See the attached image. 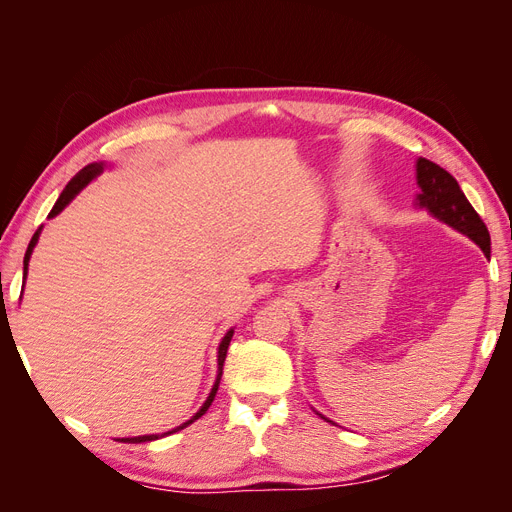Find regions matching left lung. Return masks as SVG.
Wrapping results in <instances>:
<instances>
[{"mask_svg":"<svg viewBox=\"0 0 512 512\" xmlns=\"http://www.w3.org/2000/svg\"><path fill=\"white\" fill-rule=\"evenodd\" d=\"M416 183L418 188H421V194L416 196V205L421 209H427L433 218H438L440 222L459 230L461 235L472 239L489 258L491 256L489 230L485 222L480 220V215L474 211V207L470 205L466 194L461 192L457 179L451 173H446L442 166L433 164L425 158H418Z\"/></svg>","mask_w":512,"mask_h":512,"instance_id":"8db88e82","label":"left lung"}]
</instances>
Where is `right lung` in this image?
Masks as SVG:
<instances>
[{"instance_id": "add662e5", "label": "right lung", "mask_w": 512, "mask_h": 512, "mask_svg": "<svg viewBox=\"0 0 512 512\" xmlns=\"http://www.w3.org/2000/svg\"><path fill=\"white\" fill-rule=\"evenodd\" d=\"M104 170V164L102 162H94V164H87L85 168H81L79 173H76L70 181H68V185L64 188V192L59 194V198H57V203H55V207L51 209V213H49V218H55L57 213H61L64 211L70 203H72V198L79 194L85 185L91 181V179H96L100 173ZM40 230H42V226L34 232V237H32V241H29V245H27V252H25V260H23V277H27V265H29V258H32V252H34V247H36V243H38V237H40ZM232 333L235 331H228L226 335H224V339L220 342V348H218V378H215V384H213V389H211V393H209V397H207V401L203 406H200V410L190 418V421H185L183 425H179L177 429H173V431H166V433H153V436H138V438H121L119 442H130V444H138V442H151V440H158V438H164V436H168V433H175V431H179V429H183V427H188V425H192L194 421H198L200 416H203L207 410H209V406H211V401L215 399V393H218V386H220V380H222V367H224V359H226V352H228V346H230V339H232Z\"/></svg>"}]
</instances>
